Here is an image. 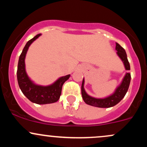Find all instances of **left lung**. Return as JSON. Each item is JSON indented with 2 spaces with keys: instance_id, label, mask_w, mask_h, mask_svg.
I'll return each mask as SVG.
<instances>
[{
  "instance_id": "1",
  "label": "left lung",
  "mask_w": 147,
  "mask_h": 147,
  "mask_svg": "<svg viewBox=\"0 0 147 147\" xmlns=\"http://www.w3.org/2000/svg\"><path fill=\"white\" fill-rule=\"evenodd\" d=\"M115 49L117 51V53L118 56L120 57V59L122 60L123 63L124 64L126 70H130V64L129 61H128L127 55H126L125 50L120 45L118 44L117 43H116ZM130 82H131V74L126 73L125 77L123 79L122 84L117 88L113 95L104 99H96L87 95L86 92H85V90L84 88V81L83 79V82H82V98H83L86 104H88V105L99 108L112 107V106H114L115 105L118 104L124 98L128 89H129Z\"/></svg>"
}]
</instances>
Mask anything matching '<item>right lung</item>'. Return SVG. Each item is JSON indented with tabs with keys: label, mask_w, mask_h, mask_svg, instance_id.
<instances>
[{
	"label": "right lung",
	"mask_w": 147,
	"mask_h": 147,
	"mask_svg": "<svg viewBox=\"0 0 147 147\" xmlns=\"http://www.w3.org/2000/svg\"><path fill=\"white\" fill-rule=\"evenodd\" d=\"M41 34H38L28 41L19 57L17 68V80L18 86L24 95L32 102L37 104H51L59 99L63 84L70 77V75L61 77L51 86H41L34 84L27 75L25 69V57L28 48Z\"/></svg>",
	"instance_id": "add662e5"
}]
</instances>
